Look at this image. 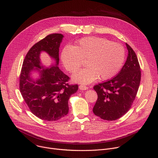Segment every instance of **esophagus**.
Instances as JSON below:
<instances>
[{"label": "esophagus", "instance_id": "1", "mask_svg": "<svg viewBox=\"0 0 158 158\" xmlns=\"http://www.w3.org/2000/svg\"><path fill=\"white\" fill-rule=\"evenodd\" d=\"M79 88L81 89V90H86L88 89V87L86 86V85H80L79 86Z\"/></svg>", "mask_w": 158, "mask_h": 158}]
</instances>
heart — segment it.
<instances>
[{
    "label": "heart",
    "mask_w": 158,
    "mask_h": 158,
    "mask_svg": "<svg viewBox=\"0 0 158 158\" xmlns=\"http://www.w3.org/2000/svg\"><path fill=\"white\" fill-rule=\"evenodd\" d=\"M61 60L66 70L76 73L85 59V68L73 75L74 81L88 84L99 78L114 77L121 69L125 59V51L119 44L108 39L87 37L78 40L74 47L65 46L61 53Z\"/></svg>",
    "instance_id": "1"
}]
</instances>
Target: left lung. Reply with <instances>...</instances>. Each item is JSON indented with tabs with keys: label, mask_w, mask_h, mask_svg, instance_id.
I'll list each match as a JSON object with an SVG mask.
<instances>
[{
	"label": "left lung",
	"mask_w": 158,
	"mask_h": 158,
	"mask_svg": "<svg viewBox=\"0 0 158 158\" xmlns=\"http://www.w3.org/2000/svg\"><path fill=\"white\" fill-rule=\"evenodd\" d=\"M127 60L119 73L109 80L94 86L98 99L94 114L104 120L114 121L130 109L136 98L141 81V67L136 53L126 43Z\"/></svg>",
	"instance_id": "1"
}]
</instances>
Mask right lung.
<instances>
[{"mask_svg": "<svg viewBox=\"0 0 158 158\" xmlns=\"http://www.w3.org/2000/svg\"><path fill=\"white\" fill-rule=\"evenodd\" d=\"M63 37L61 34H51L35 44L27 53L20 71L19 89L22 96L32 113L44 121H57L68 114V101L78 90L77 84H69L70 78L57 66ZM42 51L55 59V66L43 68L39 58ZM41 68L43 69L40 70ZM34 70L40 73V78L36 81L30 77V73Z\"/></svg>", "mask_w": 158, "mask_h": 158, "instance_id": "right-lung-1", "label": "right lung"}]
</instances>
